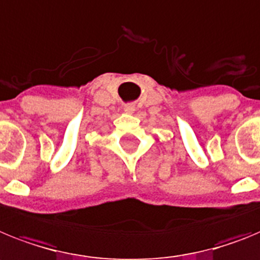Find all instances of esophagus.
<instances>
[{"instance_id":"1","label":"esophagus","mask_w":260,"mask_h":260,"mask_svg":"<svg viewBox=\"0 0 260 260\" xmlns=\"http://www.w3.org/2000/svg\"><path fill=\"white\" fill-rule=\"evenodd\" d=\"M124 111L128 112V114H132V112L135 111V107H133L132 105H128V106H125V107H124Z\"/></svg>"}]
</instances>
